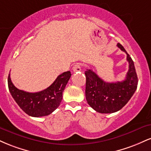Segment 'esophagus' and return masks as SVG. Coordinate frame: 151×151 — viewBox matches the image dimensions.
Wrapping results in <instances>:
<instances>
[{
    "instance_id": "esophagus-1",
    "label": "esophagus",
    "mask_w": 151,
    "mask_h": 151,
    "mask_svg": "<svg viewBox=\"0 0 151 151\" xmlns=\"http://www.w3.org/2000/svg\"><path fill=\"white\" fill-rule=\"evenodd\" d=\"M72 70L74 72H79V71L81 70V65L79 63H77L76 65H74L72 67Z\"/></svg>"
}]
</instances>
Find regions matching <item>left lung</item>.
<instances>
[{
	"label": "left lung",
	"instance_id": "left-lung-1",
	"mask_svg": "<svg viewBox=\"0 0 151 151\" xmlns=\"http://www.w3.org/2000/svg\"><path fill=\"white\" fill-rule=\"evenodd\" d=\"M117 46L127 55L129 65L125 80L106 82L91 70L85 71L86 101L99 113L111 114L119 111L128 103L137 89L138 77L133 61L120 43Z\"/></svg>",
	"mask_w": 151,
	"mask_h": 151
}]
</instances>
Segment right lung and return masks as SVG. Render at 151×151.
<instances>
[{
    "label": "right lung",
    "instance_id": "1",
    "mask_svg": "<svg viewBox=\"0 0 151 151\" xmlns=\"http://www.w3.org/2000/svg\"><path fill=\"white\" fill-rule=\"evenodd\" d=\"M71 75L70 71L63 72L47 89L38 92L30 93L15 87L9 74L8 89L15 102L27 115L33 117L45 116L52 113L60 106L62 93Z\"/></svg>",
    "mask_w": 151,
    "mask_h": 151
}]
</instances>
